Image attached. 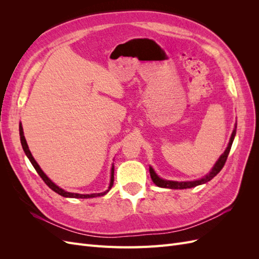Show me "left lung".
<instances>
[{
    "mask_svg": "<svg viewBox=\"0 0 259 259\" xmlns=\"http://www.w3.org/2000/svg\"><path fill=\"white\" fill-rule=\"evenodd\" d=\"M236 134H237V122H236V125H234V128L232 131L229 144H228V146H227L226 150L224 151V153L221 156H219V159L216 161V163L214 164V166L211 167L209 173L206 174L204 177L195 179V180H190V182H175V180H167V179L161 178L158 174L155 173L154 169L152 168V166H150V167H149V171H150V176H151L152 182L158 187L168 188V189H188V188H193V187H197L199 185L206 184L207 182H209L210 179H213L224 167L225 163L227 161V158H228V154L230 152V149H231L233 139H234V136H236Z\"/></svg>",
    "mask_w": 259,
    "mask_h": 259,
    "instance_id": "8db88e82",
    "label": "left lung"
}]
</instances>
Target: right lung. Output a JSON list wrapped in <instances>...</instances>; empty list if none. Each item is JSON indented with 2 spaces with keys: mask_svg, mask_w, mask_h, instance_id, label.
I'll return each mask as SVG.
<instances>
[{
  "mask_svg": "<svg viewBox=\"0 0 259 259\" xmlns=\"http://www.w3.org/2000/svg\"><path fill=\"white\" fill-rule=\"evenodd\" d=\"M19 135H20V143H21V146H22V149L23 151H25L27 158L29 159V161L31 162V164H32L33 167L35 168L36 173L41 176V178L44 180L45 184L48 185L51 189L53 191H55L56 193L60 194L61 197H65V198H75V199H90V198H96V197H103V195L107 194L109 192V190L111 189L112 186H113V182H114V166L112 164V167H111V175H110V184H109V187L108 189L104 192H100V193H91V194H81V193H74V192H68L66 190L62 189V188L58 187L56 184L53 183L52 180L46 176V174L44 173V171L41 169L40 165L36 163V161L34 160V158L32 156V154H31L30 150H29V147H28V144H27V140L25 138V135H23V128H22V125H21V122L19 123Z\"/></svg>",
  "mask_w": 259,
  "mask_h": 259,
  "instance_id": "obj_1",
  "label": "right lung"
}]
</instances>
